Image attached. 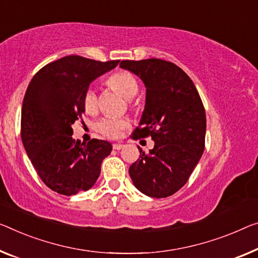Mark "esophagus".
<instances>
[{
  "label": "esophagus",
  "mask_w": 258,
  "mask_h": 258,
  "mask_svg": "<svg viewBox=\"0 0 258 258\" xmlns=\"http://www.w3.org/2000/svg\"><path fill=\"white\" fill-rule=\"evenodd\" d=\"M122 148H123V144H120V143H115V144H113L114 150H121Z\"/></svg>",
  "instance_id": "1"
}]
</instances>
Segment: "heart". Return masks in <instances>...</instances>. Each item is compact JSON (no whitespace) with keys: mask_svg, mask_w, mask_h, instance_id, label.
Returning a JSON list of instances; mask_svg holds the SVG:
<instances>
[{"mask_svg":"<svg viewBox=\"0 0 258 258\" xmlns=\"http://www.w3.org/2000/svg\"><path fill=\"white\" fill-rule=\"evenodd\" d=\"M107 85L109 88L116 90L125 99H133L138 92V82L136 77L132 73L126 70H120L110 75L107 78ZM83 104L88 113L94 114L98 110V94L92 88H89L85 91L83 97ZM128 125L126 118L117 117H105L98 122L97 128L102 135L107 137L115 138L121 134L125 126Z\"/></svg>","mask_w":258,"mask_h":258,"instance_id":"obj_1","label":"heart"}]
</instances>
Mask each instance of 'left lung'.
Instances as JSON below:
<instances>
[{
	"label": "left lung",
	"instance_id": "8db88e82",
	"mask_svg": "<svg viewBox=\"0 0 258 258\" xmlns=\"http://www.w3.org/2000/svg\"><path fill=\"white\" fill-rule=\"evenodd\" d=\"M146 88L145 108L134 140L151 137L154 148L130 166V177L141 192L168 197L187 183L204 152L207 117L194 83L183 70L160 58L122 61Z\"/></svg>",
	"mask_w": 258,
	"mask_h": 258
}]
</instances>
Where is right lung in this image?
I'll return each mask as SVG.
<instances>
[{"mask_svg":"<svg viewBox=\"0 0 258 258\" xmlns=\"http://www.w3.org/2000/svg\"><path fill=\"white\" fill-rule=\"evenodd\" d=\"M69 55L43 67L27 86L22 107L23 145L43 183L61 195L85 191L96 183L112 144L75 141L71 125L85 112L83 97L91 83L118 64Z\"/></svg>","mask_w":258,"mask_h":258,"instance_id":"1","label":"right lung"}]
</instances>
